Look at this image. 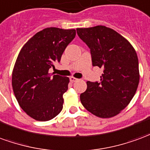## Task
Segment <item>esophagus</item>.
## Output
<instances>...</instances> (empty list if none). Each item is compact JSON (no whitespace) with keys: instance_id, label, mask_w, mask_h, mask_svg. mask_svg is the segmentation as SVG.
Instances as JSON below:
<instances>
[{"instance_id":"obj_1","label":"esophagus","mask_w":150,"mask_h":150,"mask_svg":"<svg viewBox=\"0 0 150 150\" xmlns=\"http://www.w3.org/2000/svg\"><path fill=\"white\" fill-rule=\"evenodd\" d=\"M78 81V79L76 78V77H70V81H71V82H75V81Z\"/></svg>"}]
</instances>
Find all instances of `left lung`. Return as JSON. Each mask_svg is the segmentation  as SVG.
I'll return each instance as SVG.
<instances>
[{"label":"left lung","mask_w":150,"mask_h":150,"mask_svg":"<svg viewBox=\"0 0 150 150\" xmlns=\"http://www.w3.org/2000/svg\"><path fill=\"white\" fill-rule=\"evenodd\" d=\"M77 32L90 47L93 65L104 69L99 83L87 81L81 102L98 117H114L128 106L137 90V52L124 37L107 26L77 28Z\"/></svg>","instance_id":"1"}]
</instances>
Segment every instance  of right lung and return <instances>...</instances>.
I'll return each instance as SVG.
<instances>
[{"instance_id": "obj_1", "label": "right lung", "mask_w": 150, "mask_h": 150, "mask_svg": "<svg viewBox=\"0 0 150 150\" xmlns=\"http://www.w3.org/2000/svg\"><path fill=\"white\" fill-rule=\"evenodd\" d=\"M76 30L47 27L36 33L19 52L12 73V86L23 111L34 120L47 121L62 111L69 78L49 73L60 62Z\"/></svg>"}]
</instances>
